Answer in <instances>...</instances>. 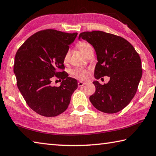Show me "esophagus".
Listing matches in <instances>:
<instances>
[{"label":"esophagus","mask_w":156,"mask_h":156,"mask_svg":"<svg viewBox=\"0 0 156 156\" xmlns=\"http://www.w3.org/2000/svg\"><path fill=\"white\" fill-rule=\"evenodd\" d=\"M86 83V82H82V81H80V82H78V86L79 87H82L84 85H85Z\"/></svg>","instance_id":"1"}]
</instances>
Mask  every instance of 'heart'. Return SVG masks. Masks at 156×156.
Masks as SVG:
<instances>
[{
	"mask_svg": "<svg viewBox=\"0 0 156 156\" xmlns=\"http://www.w3.org/2000/svg\"><path fill=\"white\" fill-rule=\"evenodd\" d=\"M77 47L80 49V51L81 52V53H83L84 55H86L87 53H88V51L92 49V46L90 44L87 43V42H79L77 44ZM68 59H69V52H67L66 53L64 58V62L66 63L68 61ZM73 75L74 76H75L79 80H85V79L88 76V72L86 70H75V71H73Z\"/></svg>",
	"mask_w": 156,
	"mask_h": 156,
	"instance_id": "obj_1",
	"label": "heart"
}]
</instances>
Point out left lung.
<instances>
[{
  "label": "left lung",
  "mask_w": 156,
  "mask_h": 156,
  "mask_svg": "<svg viewBox=\"0 0 156 156\" xmlns=\"http://www.w3.org/2000/svg\"><path fill=\"white\" fill-rule=\"evenodd\" d=\"M81 38L90 44L96 52L95 79L110 78L104 85L93 81L96 91L90 101L102 112H118L129 104L137 91L143 74L140 57L127 40L115 35L86 31L79 35V40Z\"/></svg>",
  "instance_id": "left-lung-1"
}]
</instances>
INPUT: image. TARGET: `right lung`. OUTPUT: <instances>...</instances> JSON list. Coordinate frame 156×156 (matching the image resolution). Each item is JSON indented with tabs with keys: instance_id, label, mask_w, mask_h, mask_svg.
I'll list each match as a JSON object with an SVG mask.
<instances>
[{
	"instance_id": "1",
	"label": "right lung",
	"mask_w": 156,
	"mask_h": 156,
	"mask_svg": "<svg viewBox=\"0 0 156 156\" xmlns=\"http://www.w3.org/2000/svg\"><path fill=\"white\" fill-rule=\"evenodd\" d=\"M76 35L44 30L29 37L16 54L13 72L18 88L29 108L40 115L53 117L64 112L77 88L75 79L59 71ZM54 76L62 80L59 87L50 85Z\"/></svg>"
}]
</instances>
